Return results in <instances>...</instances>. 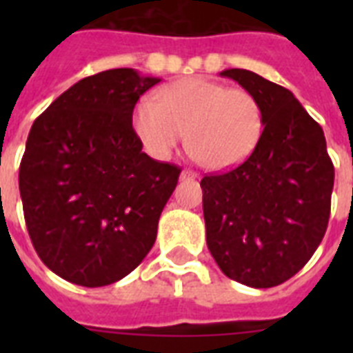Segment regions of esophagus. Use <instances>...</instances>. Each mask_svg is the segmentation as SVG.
<instances>
[{
	"instance_id": "obj_1",
	"label": "esophagus",
	"mask_w": 353,
	"mask_h": 353,
	"mask_svg": "<svg viewBox=\"0 0 353 353\" xmlns=\"http://www.w3.org/2000/svg\"><path fill=\"white\" fill-rule=\"evenodd\" d=\"M179 177H181V179H194V177H198V174L192 170H183Z\"/></svg>"
}]
</instances>
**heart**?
Segmentation results:
<instances>
[{"instance_id":"heart-1","label":"heart","mask_w":353,"mask_h":353,"mask_svg":"<svg viewBox=\"0 0 353 353\" xmlns=\"http://www.w3.org/2000/svg\"><path fill=\"white\" fill-rule=\"evenodd\" d=\"M263 122L251 91L201 77L177 80L133 110L135 133L154 157H170L188 137L199 163L216 172L241 165L254 152Z\"/></svg>"}]
</instances>
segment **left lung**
Returning <instances> with one entry per match:
<instances>
[{"label": "left lung", "instance_id": "1", "mask_svg": "<svg viewBox=\"0 0 353 353\" xmlns=\"http://www.w3.org/2000/svg\"><path fill=\"white\" fill-rule=\"evenodd\" d=\"M220 74L256 97L265 122L241 165L201 179L207 245L229 279L273 288L299 273L323 241L334 163L323 128L290 90L247 69Z\"/></svg>", "mask_w": 353, "mask_h": 353}]
</instances>
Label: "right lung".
I'll list each match as a JSON object with an SVG mask.
<instances>
[{
	"mask_svg": "<svg viewBox=\"0 0 353 353\" xmlns=\"http://www.w3.org/2000/svg\"><path fill=\"white\" fill-rule=\"evenodd\" d=\"M161 79L121 68L63 91L30 128L19 196L30 241L52 273L101 288L148 254L181 168L143 152L139 97Z\"/></svg>",
	"mask_w": 353,
	"mask_h": 353,
	"instance_id": "right-lung-1",
	"label": "right lung"
}]
</instances>
